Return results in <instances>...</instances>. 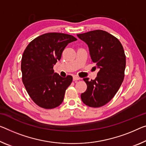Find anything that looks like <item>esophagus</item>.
<instances>
[{
    "mask_svg": "<svg viewBox=\"0 0 146 146\" xmlns=\"http://www.w3.org/2000/svg\"><path fill=\"white\" fill-rule=\"evenodd\" d=\"M80 79V77H78V76H73V80L74 81H77V80H79Z\"/></svg>",
    "mask_w": 146,
    "mask_h": 146,
    "instance_id": "esophagus-1",
    "label": "esophagus"
}]
</instances>
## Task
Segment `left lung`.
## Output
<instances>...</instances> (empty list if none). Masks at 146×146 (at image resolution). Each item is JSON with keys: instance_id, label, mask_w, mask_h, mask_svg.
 Here are the masks:
<instances>
[{"instance_id": "obj_1", "label": "left lung", "mask_w": 146, "mask_h": 146, "mask_svg": "<svg viewBox=\"0 0 146 146\" xmlns=\"http://www.w3.org/2000/svg\"><path fill=\"white\" fill-rule=\"evenodd\" d=\"M89 47L92 61L99 71L95 80L84 78L87 88L81 98L87 106L98 108L109 102L124 79L126 57L117 38L102 30L77 35Z\"/></svg>"}]
</instances>
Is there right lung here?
<instances>
[{
  "mask_svg": "<svg viewBox=\"0 0 146 146\" xmlns=\"http://www.w3.org/2000/svg\"><path fill=\"white\" fill-rule=\"evenodd\" d=\"M77 39L64 33H46L31 41L21 59L22 81L35 104L45 109L59 106L72 77L62 78L53 66L61 58L64 49Z\"/></svg>",
  "mask_w": 146,
  "mask_h": 146,
  "instance_id": "obj_1",
  "label": "right lung"
}]
</instances>
